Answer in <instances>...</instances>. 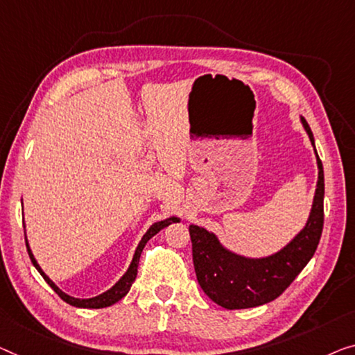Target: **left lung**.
Masks as SVG:
<instances>
[{
  "label": "left lung",
  "mask_w": 355,
  "mask_h": 355,
  "mask_svg": "<svg viewBox=\"0 0 355 355\" xmlns=\"http://www.w3.org/2000/svg\"><path fill=\"white\" fill-rule=\"evenodd\" d=\"M311 144V127L301 118ZM315 150V148H314ZM319 180L308 223L282 250L266 258L236 255L220 244L215 234L199 226H189L193 263L200 288L225 309H247L276 300L303 271L319 245L324 230V167L317 155Z\"/></svg>",
  "instance_id": "obj_1"
}]
</instances>
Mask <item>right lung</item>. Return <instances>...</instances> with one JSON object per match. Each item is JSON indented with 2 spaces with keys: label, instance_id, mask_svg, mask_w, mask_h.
<instances>
[{
  "label": "right lung",
  "instance_id": "add662e5",
  "mask_svg": "<svg viewBox=\"0 0 355 355\" xmlns=\"http://www.w3.org/2000/svg\"><path fill=\"white\" fill-rule=\"evenodd\" d=\"M175 221H178V218H175V216H172V218H167V220H162V221H157V223L151 225L150 230L146 231V234L141 237L140 244L139 247H137L135 250V255H134V260H132L129 269H127V272L124 274L123 277H121L118 282H116L113 287H111L110 290H107V292L98 295V296H94V298H87V300H79V298H73V296L63 293L62 290L57 287V285L52 282V280L46 276L44 272H42V269L40 268V264L36 263L33 253H31L30 247H28V242H26V237H25V244H26V250H28V255H30V260L31 263H33V266L38 269V272L41 274L42 277H44V280L47 284L51 285V288L54 290V292L60 296V298L65 301V303L71 304V306H76V308H87V309H100V308H108V306L118 303V301L121 298H124V296L129 293V290L132 287V284H134V280L137 277V268H139V261H140V255L141 252H144V248L146 245V242L151 239L153 236L157 234L162 228H166V226H168L171 223H175Z\"/></svg>",
  "mask_w": 355,
  "mask_h": 355
}]
</instances>
